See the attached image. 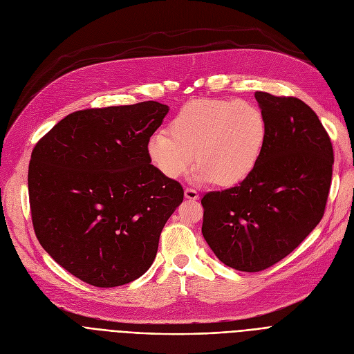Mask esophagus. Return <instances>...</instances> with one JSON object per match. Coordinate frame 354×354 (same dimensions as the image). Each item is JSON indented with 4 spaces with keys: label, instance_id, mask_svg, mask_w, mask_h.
<instances>
[{
    "label": "esophagus",
    "instance_id": "34e87169",
    "mask_svg": "<svg viewBox=\"0 0 354 354\" xmlns=\"http://www.w3.org/2000/svg\"><path fill=\"white\" fill-rule=\"evenodd\" d=\"M185 198L189 199V201H196V199H199V194L195 189L187 188V189H185Z\"/></svg>",
    "mask_w": 354,
    "mask_h": 354
}]
</instances>
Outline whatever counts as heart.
Instances as JSON below:
<instances>
[{
  "instance_id": "1",
  "label": "heart",
  "mask_w": 354,
  "mask_h": 354,
  "mask_svg": "<svg viewBox=\"0 0 354 354\" xmlns=\"http://www.w3.org/2000/svg\"><path fill=\"white\" fill-rule=\"evenodd\" d=\"M169 134L158 132L146 145L147 158L160 175L180 178L195 155V182L232 187L258 165L267 124L261 109L251 102L196 99L174 116Z\"/></svg>"
}]
</instances>
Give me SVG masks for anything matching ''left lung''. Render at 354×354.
<instances>
[{
	"label": "left lung",
	"instance_id": "left-lung-1",
	"mask_svg": "<svg viewBox=\"0 0 354 354\" xmlns=\"http://www.w3.org/2000/svg\"><path fill=\"white\" fill-rule=\"evenodd\" d=\"M267 135L261 158L238 187L202 198V235L219 261L257 272L281 261L323 218L333 146L311 107L255 91Z\"/></svg>",
	"mask_w": 354,
	"mask_h": 354
}]
</instances>
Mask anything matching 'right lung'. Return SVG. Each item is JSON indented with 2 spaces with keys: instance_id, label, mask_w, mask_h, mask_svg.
Segmentation results:
<instances>
[{
  "instance_id": "right-lung-1",
  "label": "right lung",
  "mask_w": 354,
  "mask_h": 354,
  "mask_svg": "<svg viewBox=\"0 0 354 354\" xmlns=\"http://www.w3.org/2000/svg\"><path fill=\"white\" fill-rule=\"evenodd\" d=\"M169 106L142 102L79 110L35 145L31 218L55 263L95 287L135 281L152 266L180 183L151 165L146 145Z\"/></svg>"
}]
</instances>
